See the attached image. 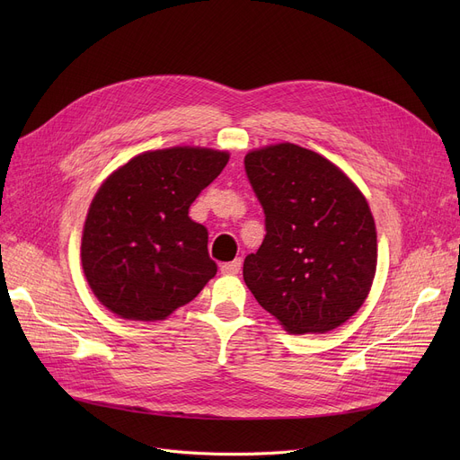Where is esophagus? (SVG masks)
<instances>
[{
  "label": "esophagus",
  "mask_w": 460,
  "mask_h": 460,
  "mask_svg": "<svg viewBox=\"0 0 460 460\" xmlns=\"http://www.w3.org/2000/svg\"><path fill=\"white\" fill-rule=\"evenodd\" d=\"M240 267H243V261H240V259H234V261H231V262H224L222 267H220V270H222V274L234 276V274H238V272H240Z\"/></svg>",
  "instance_id": "34e87169"
}]
</instances>
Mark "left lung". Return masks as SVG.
<instances>
[{
  "mask_svg": "<svg viewBox=\"0 0 460 460\" xmlns=\"http://www.w3.org/2000/svg\"><path fill=\"white\" fill-rule=\"evenodd\" d=\"M246 175L267 234L244 259L261 307L295 335L326 333L366 302L376 270V229L358 186L295 143L250 151Z\"/></svg>",
  "mask_w": 460,
  "mask_h": 460,
  "instance_id": "1",
  "label": "left lung"
}]
</instances>
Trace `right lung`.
<instances>
[{"label":"right lung","instance_id":"right-lung-1","mask_svg":"<svg viewBox=\"0 0 460 460\" xmlns=\"http://www.w3.org/2000/svg\"><path fill=\"white\" fill-rule=\"evenodd\" d=\"M229 162V153L172 147L134 156L94 193L82 267L94 296L120 319L164 321L216 276L208 233L190 205Z\"/></svg>","mask_w":460,"mask_h":460}]
</instances>
